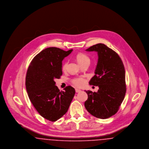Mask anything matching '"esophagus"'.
Returning a JSON list of instances; mask_svg holds the SVG:
<instances>
[{
	"label": "esophagus",
	"instance_id": "34e87169",
	"mask_svg": "<svg viewBox=\"0 0 149 149\" xmlns=\"http://www.w3.org/2000/svg\"><path fill=\"white\" fill-rule=\"evenodd\" d=\"M75 92L77 93H79L81 92V91L80 89H75Z\"/></svg>",
	"mask_w": 149,
	"mask_h": 149
}]
</instances>
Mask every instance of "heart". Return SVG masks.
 Returning a JSON list of instances; mask_svg holds the SVG:
<instances>
[{
	"label": "heart",
	"mask_w": 149,
	"mask_h": 149,
	"mask_svg": "<svg viewBox=\"0 0 149 149\" xmlns=\"http://www.w3.org/2000/svg\"><path fill=\"white\" fill-rule=\"evenodd\" d=\"M76 59L80 65H81L85 64V63H90V61H91L90 58L86 55H85L84 54H83V53H79L77 54V55L76 56ZM67 65H68V62H66L64 63L63 66V69L64 70L66 69ZM72 83L74 85L80 87V86H82L84 85L85 83V80L83 78H77V79H75L72 80Z\"/></svg>",
	"instance_id": "heart-1"
}]
</instances>
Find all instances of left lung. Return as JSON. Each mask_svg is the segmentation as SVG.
<instances>
[{
    "label": "left lung",
    "instance_id": "8db88e82",
    "mask_svg": "<svg viewBox=\"0 0 149 149\" xmlns=\"http://www.w3.org/2000/svg\"><path fill=\"white\" fill-rule=\"evenodd\" d=\"M85 51L97 52L95 75L89 84L98 86L99 89L97 92L85 91L88 98L84 106L93 116L106 119L117 112L125 98V67L119 55L104 44H96Z\"/></svg>",
    "mask_w": 149,
    "mask_h": 149
}]
</instances>
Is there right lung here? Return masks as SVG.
<instances>
[{
    "label": "right lung",
    "mask_w": 149,
    "mask_h": 149,
    "mask_svg": "<svg viewBox=\"0 0 149 149\" xmlns=\"http://www.w3.org/2000/svg\"><path fill=\"white\" fill-rule=\"evenodd\" d=\"M72 51L53 47L45 49L33 58L28 68L26 87L29 98L47 120L54 122L62 117L75 95L74 88L68 86L60 91L54 81L62 75V61Z\"/></svg>",
    "instance_id": "add662e5"
}]
</instances>
